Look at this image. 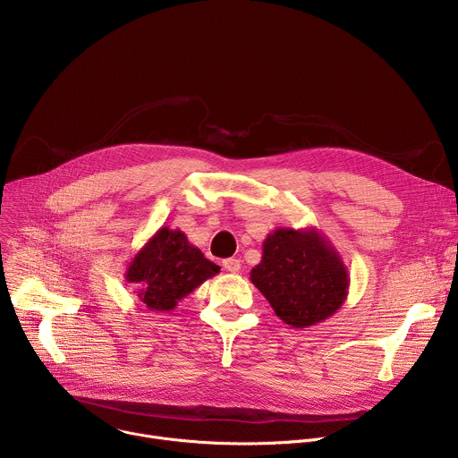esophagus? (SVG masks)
<instances>
[{"label":"esophagus","instance_id":"obj_1","mask_svg":"<svg viewBox=\"0 0 458 458\" xmlns=\"http://www.w3.org/2000/svg\"><path fill=\"white\" fill-rule=\"evenodd\" d=\"M223 268L230 274H237L241 270V260L237 257H228L223 260Z\"/></svg>","mask_w":458,"mask_h":458}]
</instances>
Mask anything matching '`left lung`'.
I'll return each instance as SVG.
<instances>
[{"label": "left lung", "instance_id": "left-lung-1", "mask_svg": "<svg viewBox=\"0 0 458 458\" xmlns=\"http://www.w3.org/2000/svg\"><path fill=\"white\" fill-rule=\"evenodd\" d=\"M250 281L293 328L330 318L344 304L350 288L339 251L317 228H276L268 233Z\"/></svg>", "mask_w": 458, "mask_h": 458}]
</instances>
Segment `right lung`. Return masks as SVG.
<instances>
[{
  "instance_id": "1",
  "label": "right lung",
  "mask_w": 458,
  "mask_h": 458,
  "mask_svg": "<svg viewBox=\"0 0 458 458\" xmlns=\"http://www.w3.org/2000/svg\"><path fill=\"white\" fill-rule=\"evenodd\" d=\"M219 270L198 246L190 244L184 232L163 226L130 260L124 277L138 284V299L147 310L172 311Z\"/></svg>"
}]
</instances>
